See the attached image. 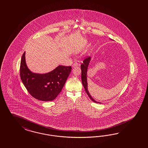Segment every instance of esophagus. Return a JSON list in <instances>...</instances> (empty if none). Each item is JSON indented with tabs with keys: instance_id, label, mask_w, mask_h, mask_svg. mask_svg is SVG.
<instances>
[{
	"instance_id": "34e87169",
	"label": "esophagus",
	"mask_w": 148,
	"mask_h": 148,
	"mask_svg": "<svg viewBox=\"0 0 148 148\" xmlns=\"http://www.w3.org/2000/svg\"><path fill=\"white\" fill-rule=\"evenodd\" d=\"M73 67H77V66H80V62L79 61H76V62L74 63L73 64Z\"/></svg>"
}]
</instances>
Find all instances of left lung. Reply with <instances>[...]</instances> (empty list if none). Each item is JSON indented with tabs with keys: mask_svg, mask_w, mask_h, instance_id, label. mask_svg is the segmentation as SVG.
<instances>
[{
	"mask_svg": "<svg viewBox=\"0 0 148 148\" xmlns=\"http://www.w3.org/2000/svg\"><path fill=\"white\" fill-rule=\"evenodd\" d=\"M91 60V57H87V58H85L82 64L81 65V80H82V85L84 87V88L85 90V91L87 93L88 97H90V99L95 103H99L95 100L90 95V92L88 91V84H87V70H88V67L90 64V61Z\"/></svg>",
	"mask_w": 148,
	"mask_h": 148,
	"instance_id": "obj_1",
	"label": "left lung"
}]
</instances>
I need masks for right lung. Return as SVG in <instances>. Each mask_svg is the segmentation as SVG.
Returning <instances> with one entry per match:
<instances>
[{
    "label": "right lung",
    "instance_id": "1",
    "mask_svg": "<svg viewBox=\"0 0 148 148\" xmlns=\"http://www.w3.org/2000/svg\"><path fill=\"white\" fill-rule=\"evenodd\" d=\"M71 70V66H58L47 73H33L27 66L24 52L21 61L20 75L24 85L34 98L49 101L56 98L61 92Z\"/></svg>",
    "mask_w": 148,
    "mask_h": 148
}]
</instances>
